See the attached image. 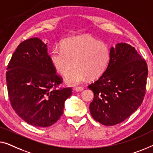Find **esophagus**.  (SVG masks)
I'll list each match as a JSON object with an SVG mask.
<instances>
[{"label": "esophagus", "mask_w": 153, "mask_h": 153, "mask_svg": "<svg viewBox=\"0 0 153 153\" xmlns=\"http://www.w3.org/2000/svg\"><path fill=\"white\" fill-rule=\"evenodd\" d=\"M84 90V87H76L75 88V91H77V92H79V91H82Z\"/></svg>", "instance_id": "1"}]
</instances>
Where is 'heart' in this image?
<instances>
[{
    "label": "heart",
    "mask_w": 153,
    "mask_h": 153,
    "mask_svg": "<svg viewBox=\"0 0 153 153\" xmlns=\"http://www.w3.org/2000/svg\"><path fill=\"white\" fill-rule=\"evenodd\" d=\"M110 49L106 44L91 36H81L66 39L62 43V48H54L50 59L55 69L64 76L68 85L76 86L91 79L102 76L110 60Z\"/></svg>",
    "instance_id": "1"
}]
</instances>
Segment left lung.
Here are the masks:
<instances>
[{
    "mask_svg": "<svg viewBox=\"0 0 153 153\" xmlns=\"http://www.w3.org/2000/svg\"><path fill=\"white\" fill-rule=\"evenodd\" d=\"M107 69L88 86L94 92L90 113L106 126L120 123L134 112L146 94L148 66L134 47L126 43L110 49Z\"/></svg>",
    "mask_w": 153,
    "mask_h": 153,
    "instance_id": "obj_1",
    "label": "left lung"
}]
</instances>
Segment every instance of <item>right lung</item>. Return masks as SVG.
I'll return each instance as SVG.
<instances>
[{
	"mask_svg": "<svg viewBox=\"0 0 153 153\" xmlns=\"http://www.w3.org/2000/svg\"><path fill=\"white\" fill-rule=\"evenodd\" d=\"M47 51V45L39 38L23 41L13 53L6 72L13 109L36 127L55 123L72 94L71 87L58 88L62 78L56 74Z\"/></svg>",
	"mask_w": 153,
	"mask_h": 153,
	"instance_id": "right-lung-1",
	"label": "right lung"
}]
</instances>
